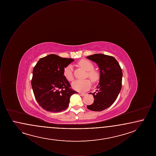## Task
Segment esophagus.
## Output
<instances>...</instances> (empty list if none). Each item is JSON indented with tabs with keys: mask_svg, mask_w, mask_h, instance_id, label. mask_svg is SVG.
<instances>
[{
	"mask_svg": "<svg viewBox=\"0 0 156 156\" xmlns=\"http://www.w3.org/2000/svg\"><path fill=\"white\" fill-rule=\"evenodd\" d=\"M79 94H80V95H81L82 97H83L86 95V94H85V93H79Z\"/></svg>",
	"mask_w": 156,
	"mask_h": 156,
	"instance_id": "34e87169",
	"label": "esophagus"
}]
</instances>
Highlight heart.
<instances>
[{"label": "heart", "mask_w": 156, "mask_h": 156, "mask_svg": "<svg viewBox=\"0 0 156 156\" xmlns=\"http://www.w3.org/2000/svg\"><path fill=\"white\" fill-rule=\"evenodd\" d=\"M78 66L84 68L87 71V76L93 82H96L99 78V75L95 71H94V65L87 59H81L78 62ZM63 75L68 81H73L74 80L73 68L71 65H68L64 68ZM91 87V82L89 80H76L73 82V88L79 91L85 92L90 88Z\"/></svg>", "instance_id": "heart-1"}]
</instances>
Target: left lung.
Returning <instances> with one entry per match:
<instances>
[{"label": "left lung", "mask_w": 156, "mask_h": 156, "mask_svg": "<svg viewBox=\"0 0 156 156\" xmlns=\"http://www.w3.org/2000/svg\"><path fill=\"white\" fill-rule=\"evenodd\" d=\"M87 58L96 62L100 69L97 90L91 93L94 101L87 105V108L92 111H102L110 107L118 97L122 88V70L118 61L112 56L95 54L88 56Z\"/></svg>", "instance_id": "left-lung-1"}]
</instances>
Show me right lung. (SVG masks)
Masks as SVG:
<instances>
[{
  "label": "right lung",
  "instance_id": "obj_1",
  "mask_svg": "<svg viewBox=\"0 0 156 156\" xmlns=\"http://www.w3.org/2000/svg\"><path fill=\"white\" fill-rule=\"evenodd\" d=\"M72 58L50 54L39 59L33 70L31 87L38 104L45 111L59 112L67 109L71 96L76 92L63 75Z\"/></svg>",
  "mask_w": 156,
  "mask_h": 156
}]
</instances>
